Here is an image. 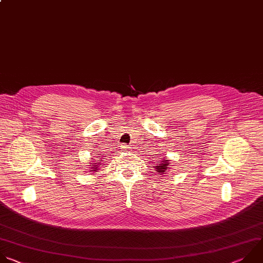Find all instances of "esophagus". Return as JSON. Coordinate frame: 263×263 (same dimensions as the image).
Segmentation results:
<instances>
[{
	"instance_id": "esophagus-1",
	"label": "esophagus",
	"mask_w": 263,
	"mask_h": 263,
	"mask_svg": "<svg viewBox=\"0 0 263 263\" xmlns=\"http://www.w3.org/2000/svg\"><path fill=\"white\" fill-rule=\"evenodd\" d=\"M123 148H124V149H127V148H129V147H128V146H123Z\"/></svg>"
}]
</instances>
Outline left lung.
Segmentation results:
<instances>
[{"instance_id":"8db88e82","label":"left lung","mask_w":263,"mask_h":263,"mask_svg":"<svg viewBox=\"0 0 263 263\" xmlns=\"http://www.w3.org/2000/svg\"><path fill=\"white\" fill-rule=\"evenodd\" d=\"M168 160H166V159H163V162L159 165V166H154L155 168H156V170L155 171H157L159 173H164V172H166V170L168 169Z\"/></svg>"}]
</instances>
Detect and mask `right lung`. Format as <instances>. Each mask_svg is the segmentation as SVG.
Instances as JSON below:
<instances>
[{
    "label": "right lung",
    "mask_w": 263,
    "mask_h": 263,
    "mask_svg": "<svg viewBox=\"0 0 263 263\" xmlns=\"http://www.w3.org/2000/svg\"><path fill=\"white\" fill-rule=\"evenodd\" d=\"M93 160H94V159H93ZM93 163H95L96 165H92ZM90 166H91V167H90V168H91V169H92V170H90V171H92V172H93V171H96V170H97V167H98V165H96V163H94V162H92V163H91V165H90Z\"/></svg>",
    "instance_id": "1"
}]
</instances>
